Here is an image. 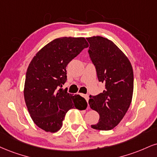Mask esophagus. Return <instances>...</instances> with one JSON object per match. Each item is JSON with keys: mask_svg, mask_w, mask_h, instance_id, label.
<instances>
[{"mask_svg": "<svg viewBox=\"0 0 157 157\" xmlns=\"http://www.w3.org/2000/svg\"><path fill=\"white\" fill-rule=\"evenodd\" d=\"M82 97H83L85 99H86V100L87 101V102H88V95H87V94H82Z\"/></svg>", "mask_w": 157, "mask_h": 157, "instance_id": "obj_1", "label": "esophagus"}]
</instances>
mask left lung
<instances>
[{"instance_id":"8db88e82","label":"left lung","mask_w":157,"mask_h":157,"mask_svg":"<svg viewBox=\"0 0 157 157\" xmlns=\"http://www.w3.org/2000/svg\"><path fill=\"white\" fill-rule=\"evenodd\" d=\"M90 57L97 69L98 80L105 85L102 93L90 96V107L99 115L91 128L110 130L123 119L132 102L133 69L129 58L112 41L101 36L86 38Z\"/></svg>"}]
</instances>
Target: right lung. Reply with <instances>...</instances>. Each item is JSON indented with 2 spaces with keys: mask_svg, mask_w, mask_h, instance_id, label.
<instances>
[{
  "mask_svg": "<svg viewBox=\"0 0 157 157\" xmlns=\"http://www.w3.org/2000/svg\"><path fill=\"white\" fill-rule=\"evenodd\" d=\"M88 47L84 37L55 39L38 51L26 71L24 98L33 121L47 132H56L69 109H85L87 102L59 88L67 82V64Z\"/></svg>",
  "mask_w": 157,
  "mask_h": 157,
  "instance_id": "right-lung-1",
  "label": "right lung"
}]
</instances>
